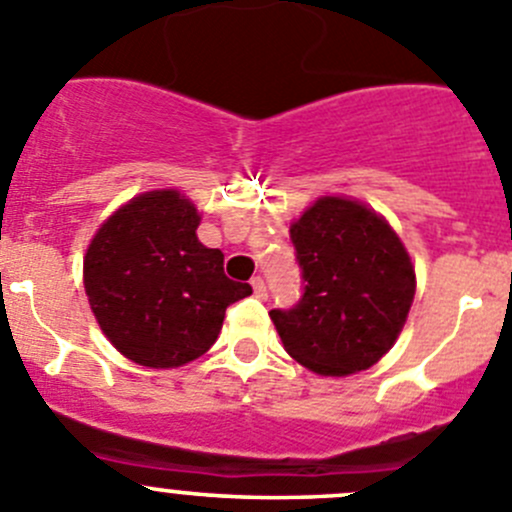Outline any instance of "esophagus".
Masks as SVG:
<instances>
[{
    "mask_svg": "<svg viewBox=\"0 0 512 512\" xmlns=\"http://www.w3.org/2000/svg\"><path fill=\"white\" fill-rule=\"evenodd\" d=\"M250 285H252V290H255L257 297H267V287H265V280H262V277H252Z\"/></svg>",
    "mask_w": 512,
    "mask_h": 512,
    "instance_id": "1",
    "label": "esophagus"
}]
</instances>
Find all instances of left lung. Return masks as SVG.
Here are the masks:
<instances>
[{
	"instance_id": "8db88e82",
	"label": "left lung",
	"mask_w": 512,
	"mask_h": 512,
	"mask_svg": "<svg viewBox=\"0 0 512 512\" xmlns=\"http://www.w3.org/2000/svg\"><path fill=\"white\" fill-rule=\"evenodd\" d=\"M302 295L270 310L287 355L317 375L375 365L398 340L415 297V267L385 217L347 197H320L290 227Z\"/></svg>"
}]
</instances>
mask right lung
I'll list each match as a JSON object with an SVG mask.
<instances>
[{
	"label": "right lung",
	"mask_w": 512,
	"mask_h": 512,
	"mask_svg": "<svg viewBox=\"0 0 512 512\" xmlns=\"http://www.w3.org/2000/svg\"><path fill=\"white\" fill-rule=\"evenodd\" d=\"M200 212L177 190L132 197L84 255V290L107 340L155 370L205 355L232 302L252 295L225 275V255L197 240Z\"/></svg>",
	"instance_id": "right-lung-1"
}]
</instances>
